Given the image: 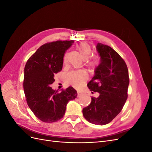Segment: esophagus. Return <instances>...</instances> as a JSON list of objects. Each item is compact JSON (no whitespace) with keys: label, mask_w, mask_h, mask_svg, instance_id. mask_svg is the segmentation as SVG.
<instances>
[{"label":"esophagus","mask_w":152,"mask_h":152,"mask_svg":"<svg viewBox=\"0 0 152 152\" xmlns=\"http://www.w3.org/2000/svg\"><path fill=\"white\" fill-rule=\"evenodd\" d=\"M81 94H82V93H81V92H80V91H77V95H78V96H80Z\"/></svg>","instance_id":"esophagus-1"}]
</instances>
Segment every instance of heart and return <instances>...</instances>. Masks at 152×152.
Listing matches in <instances>:
<instances>
[{
	"instance_id": "1",
	"label": "heart",
	"mask_w": 152,
	"mask_h": 152,
	"mask_svg": "<svg viewBox=\"0 0 152 152\" xmlns=\"http://www.w3.org/2000/svg\"><path fill=\"white\" fill-rule=\"evenodd\" d=\"M77 49L79 51L82 58L87 61V64L89 66H95L98 63V58L97 56H93L90 59H88L91 54V46L87 43L82 42L77 45ZM66 58V54L64 56L63 61L65 62ZM87 79L88 75L86 72L84 70L74 71L67 73L65 77V80L66 84L72 86L75 88H79L84 84Z\"/></svg>"
}]
</instances>
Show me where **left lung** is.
<instances>
[{
  "label": "left lung",
  "instance_id": "left-lung-1",
  "mask_svg": "<svg viewBox=\"0 0 152 152\" xmlns=\"http://www.w3.org/2000/svg\"><path fill=\"white\" fill-rule=\"evenodd\" d=\"M96 50L100 63L87 87L99 95L97 98H91V104L83 108L82 113L90 123L103 126L121 112L127 99L129 78L126 63L115 50L102 43H98Z\"/></svg>",
  "mask_w": 152,
  "mask_h": 152
}]
</instances>
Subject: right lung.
<instances>
[{
  "label": "right lung",
  "mask_w": 152,
  "mask_h": 152,
  "mask_svg": "<svg viewBox=\"0 0 152 152\" xmlns=\"http://www.w3.org/2000/svg\"><path fill=\"white\" fill-rule=\"evenodd\" d=\"M73 40H58L40 46L28 59L24 72L23 89L29 108L39 120L51 123L62 118L69 101L76 98L77 91L70 86L59 92L50 85L54 74L63 68V57Z\"/></svg>",
  "instance_id": "1"
}]
</instances>
